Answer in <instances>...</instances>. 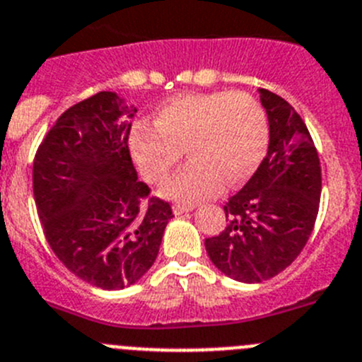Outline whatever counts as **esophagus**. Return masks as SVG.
<instances>
[{"instance_id": "obj_1", "label": "esophagus", "mask_w": 362, "mask_h": 362, "mask_svg": "<svg viewBox=\"0 0 362 362\" xmlns=\"http://www.w3.org/2000/svg\"><path fill=\"white\" fill-rule=\"evenodd\" d=\"M194 209V205H185V204H175L173 205V212L177 216L184 214V212H191Z\"/></svg>"}]
</instances>
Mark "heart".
I'll list each match as a JSON object with an SVG mask.
<instances>
[{
    "instance_id": "heart-1",
    "label": "heart",
    "mask_w": 362,
    "mask_h": 362,
    "mask_svg": "<svg viewBox=\"0 0 362 362\" xmlns=\"http://www.w3.org/2000/svg\"><path fill=\"white\" fill-rule=\"evenodd\" d=\"M151 124L153 130L139 124L132 132V157L144 180L158 184L185 150L191 162L160 189L164 198L185 204L248 180L268 148L264 109L246 93L182 94L162 105Z\"/></svg>"
}]
</instances>
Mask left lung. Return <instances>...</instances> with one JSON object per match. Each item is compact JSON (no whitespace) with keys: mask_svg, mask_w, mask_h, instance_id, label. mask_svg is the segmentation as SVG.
<instances>
[{"mask_svg":"<svg viewBox=\"0 0 362 362\" xmlns=\"http://www.w3.org/2000/svg\"><path fill=\"white\" fill-rule=\"evenodd\" d=\"M268 114L264 160L225 205L228 225L205 239L212 264L230 279L257 284L300 255L318 216L322 168L309 130L284 98L259 89Z\"/></svg>","mask_w":362,"mask_h":362,"instance_id":"1","label":"left lung"}]
</instances>
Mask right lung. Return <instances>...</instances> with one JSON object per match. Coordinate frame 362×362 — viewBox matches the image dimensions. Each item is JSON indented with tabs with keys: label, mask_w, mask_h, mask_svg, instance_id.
I'll return each instance as SVG.
<instances>
[{
	"label": "right lung",
	"mask_w": 362,
	"mask_h": 362,
	"mask_svg": "<svg viewBox=\"0 0 362 362\" xmlns=\"http://www.w3.org/2000/svg\"><path fill=\"white\" fill-rule=\"evenodd\" d=\"M137 112L103 90L73 105L33 160V197L44 235L71 273L101 289H123L153 266L170 204L148 198L128 150Z\"/></svg>",
	"instance_id": "1"
}]
</instances>
